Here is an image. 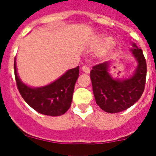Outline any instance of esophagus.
<instances>
[{"label": "esophagus", "mask_w": 156, "mask_h": 156, "mask_svg": "<svg viewBox=\"0 0 156 156\" xmlns=\"http://www.w3.org/2000/svg\"><path fill=\"white\" fill-rule=\"evenodd\" d=\"M82 71L86 73H90V68L87 67V66H83L82 67Z\"/></svg>", "instance_id": "esophagus-1"}]
</instances>
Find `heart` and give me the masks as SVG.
I'll list each match as a JSON object with an SVG mask.
<instances>
[{
  "label": "heart",
  "instance_id": "1",
  "mask_svg": "<svg viewBox=\"0 0 156 156\" xmlns=\"http://www.w3.org/2000/svg\"><path fill=\"white\" fill-rule=\"evenodd\" d=\"M115 45V39L113 37L105 38L103 34L95 35L90 41V46L92 48H95L100 46L98 48V53L100 57H105L106 55H108L113 50Z\"/></svg>",
  "mask_w": 156,
  "mask_h": 156
}]
</instances>
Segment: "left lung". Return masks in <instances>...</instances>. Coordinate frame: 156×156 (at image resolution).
Segmentation results:
<instances>
[{"mask_svg":"<svg viewBox=\"0 0 156 156\" xmlns=\"http://www.w3.org/2000/svg\"><path fill=\"white\" fill-rule=\"evenodd\" d=\"M130 52L137 61V67L129 78H112L108 73L110 62L96 65L90 72L96 103L107 113L115 114L129 108L140 99L144 90L147 68L143 51L132 43Z\"/></svg>","mask_w":156,"mask_h":156,"instance_id":"8db88e82","label":"left lung"}]
</instances>
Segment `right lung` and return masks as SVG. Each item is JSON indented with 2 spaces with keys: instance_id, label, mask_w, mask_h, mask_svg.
<instances>
[{
  "instance_id": "add662e5",
  "label": "right lung",
  "mask_w": 156,
  "mask_h": 156,
  "mask_svg": "<svg viewBox=\"0 0 156 156\" xmlns=\"http://www.w3.org/2000/svg\"><path fill=\"white\" fill-rule=\"evenodd\" d=\"M14 71L17 88L22 97L37 112L49 116H60L70 108L75 83L79 75L78 66L68 70L54 82L38 88H32L22 83L17 74L16 58Z\"/></svg>"
}]
</instances>
